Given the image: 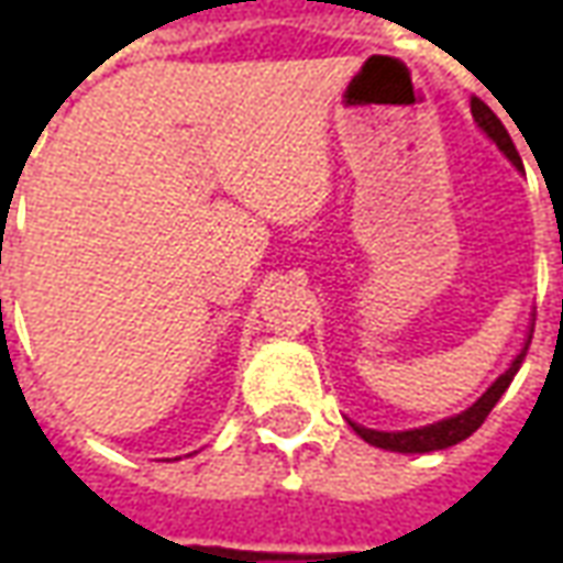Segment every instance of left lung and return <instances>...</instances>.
I'll list each match as a JSON object with an SVG mask.
<instances>
[{"label": "left lung", "instance_id": "obj_1", "mask_svg": "<svg viewBox=\"0 0 563 563\" xmlns=\"http://www.w3.org/2000/svg\"><path fill=\"white\" fill-rule=\"evenodd\" d=\"M471 114L473 120H476V126L483 129L485 135L500 147V153H504L516 168H521L519 150H516L512 139H509V132L504 129V123L497 120L495 111H492L483 99H471ZM531 334H528V341H525V346H521V353L512 358L509 371H504V374L488 386V391H485L483 398L473 404V407H467L464 413L449 416V419H443V422L424 424V428H413V431H371V428H362V424L350 422L353 424V431L362 437V440H367L371 446L389 449V452H434V449L455 446V443L467 440V437H471L473 431L485 422V416L492 413V407H495V404L500 401V395L509 389V383H512V377L519 374L521 362H525V355H528Z\"/></svg>", "mask_w": 563, "mask_h": 563}]
</instances>
